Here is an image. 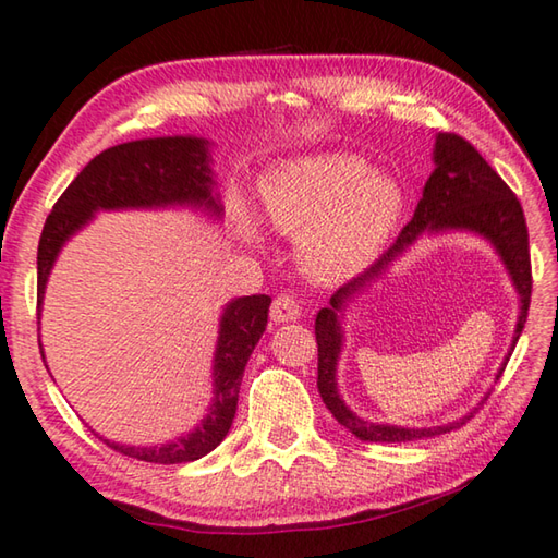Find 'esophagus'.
I'll list each match as a JSON object with an SVG mask.
<instances>
[{
	"mask_svg": "<svg viewBox=\"0 0 558 558\" xmlns=\"http://www.w3.org/2000/svg\"><path fill=\"white\" fill-rule=\"evenodd\" d=\"M302 315V307L300 302L292 298V295H278L272 300V307H270V319L276 325H286V323H295Z\"/></svg>",
	"mask_w": 558,
	"mask_h": 558,
	"instance_id": "esophagus-1",
	"label": "esophagus"
}]
</instances>
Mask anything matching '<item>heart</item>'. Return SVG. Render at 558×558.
<instances>
[{
	"mask_svg": "<svg viewBox=\"0 0 558 558\" xmlns=\"http://www.w3.org/2000/svg\"><path fill=\"white\" fill-rule=\"evenodd\" d=\"M258 206L268 226L295 235V258L317 282L347 280L369 268L391 243L403 219L405 192L399 177L349 153L288 159L258 179ZM239 239L260 241L245 204L231 202Z\"/></svg>",
	"mask_w": 558,
	"mask_h": 558,
	"instance_id": "b5f03b06",
	"label": "heart"
}]
</instances>
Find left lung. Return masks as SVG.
Segmentation results:
<instances>
[{"label":"left lung","mask_w":558,"mask_h":558,"mask_svg":"<svg viewBox=\"0 0 558 558\" xmlns=\"http://www.w3.org/2000/svg\"><path fill=\"white\" fill-rule=\"evenodd\" d=\"M448 233H472L485 239L493 251L502 260L509 280L517 290L519 298V315L512 335V344L502 359L499 374L505 372V364L514 352V344L522 335L526 323L529 298H532V263H529V233L524 211L519 206L517 196L512 194L502 177L489 167L483 155L475 147L458 135L438 132L436 145H433V172L423 186V196L415 206L413 219L403 226V231L396 243L384 256L366 268L362 276L349 280L347 286L339 288L329 305L317 313L315 319V337H317V389L319 396L335 418L342 426L354 433L359 440L369 442H405L421 438H436L442 433H450L468 423L475 411L487 401L483 396L475 409L460 415L456 421L442 423V426H393V423H374L364 421L356 415L342 399L337 386V366L339 356L344 352V315L359 295H364L374 282H379L399 258H403L421 239H433V235Z\"/></svg>","instance_id":"left-lung-1"}]
</instances>
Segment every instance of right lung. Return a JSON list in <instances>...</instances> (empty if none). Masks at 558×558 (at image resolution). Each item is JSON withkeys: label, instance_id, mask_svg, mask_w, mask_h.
<instances>
[{"label": "right lung", "instance_id": "1", "mask_svg": "<svg viewBox=\"0 0 558 558\" xmlns=\"http://www.w3.org/2000/svg\"><path fill=\"white\" fill-rule=\"evenodd\" d=\"M214 143L196 135L145 137L106 149L83 167L44 223L39 239V313L46 282L59 260L63 245L78 235L100 211H140V209H189L211 221L223 219V204L216 192L211 159ZM268 295L233 298L219 317V337L211 359V403L204 418L192 430L157 446H128L106 440L110 448L128 458L159 465L192 462L219 446L229 433L239 389L248 356L268 325ZM39 347L41 339H39ZM46 362V354L41 349ZM96 433V430H93ZM98 436V433H96Z\"/></svg>", "mask_w": 558, "mask_h": 558}]
</instances>
